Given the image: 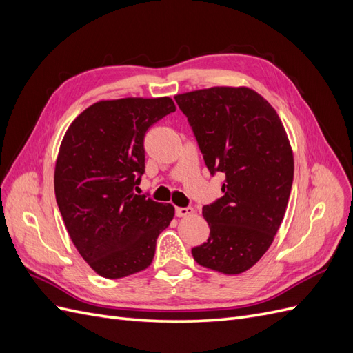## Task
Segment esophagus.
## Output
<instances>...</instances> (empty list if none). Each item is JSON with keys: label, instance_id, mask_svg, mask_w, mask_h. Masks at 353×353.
Wrapping results in <instances>:
<instances>
[{"label": "esophagus", "instance_id": "1", "mask_svg": "<svg viewBox=\"0 0 353 353\" xmlns=\"http://www.w3.org/2000/svg\"><path fill=\"white\" fill-rule=\"evenodd\" d=\"M194 213V209L193 208H176L175 209V215L178 218H187V216H191Z\"/></svg>", "mask_w": 353, "mask_h": 353}]
</instances>
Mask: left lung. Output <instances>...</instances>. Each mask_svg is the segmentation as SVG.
Listing matches in <instances>:
<instances>
[{
    "label": "left lung",
    "mask_w": 353,
    "mask_h": 353,
    "mask_svg": "<svg viewBox=\"0 0 353 353\" xmlns=\"http://www.w3.org/2000/svg\"><path fill=\"white\" fill-rule=\"evenodd\" d=\"M210 174L222 172L223 196L203 208L210 227L194 261L221 274L250 270L270 249L290 197L294 160L280 116L248 87L176 94Z\"/></svg>",
    "instance_id": "1"
}]
</instances>
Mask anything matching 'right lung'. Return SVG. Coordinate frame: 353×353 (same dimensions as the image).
<instances>
[{
	"label": "right lung",
	"instance_id": "obj_1",
	"mask_svg": "<svg viewBox=\"0 0 353 353\" xmlns=\"http://www.w3.org/2000/svg\"><path fill=\"white\" fill-rule=\"evenodd\" d=\"M176 108L169 97L101 100L63 137L54 169L57 205L74 248L104 279L150 266L159 234L174 219L170 203L135 194L144 174L148 128Z\"/></svg>",
	"mask_w": 353,
	"mask_h": 353
}]
</instances>
